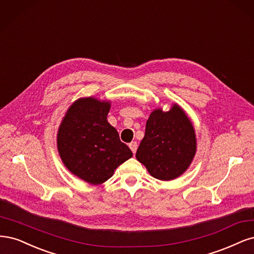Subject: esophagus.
<instances>
[{"label": "esophagus", "instance_id": "34e87169", "mask_svg": "<svg viewBox=\"0 0 254 254\" xmlns=\"http://www.w3.org/2000/svg\"><path fill=\"white\" fill-rule=\"evenodd\" d=\"M128 146H129V149L132 150L133 154H135V153H136V151H137V148H138V144H137V142H136V141H132V142H130V143L128 144Z\"/></svg>", "mask_w": 254, "mask_h": 254}]
</instances>
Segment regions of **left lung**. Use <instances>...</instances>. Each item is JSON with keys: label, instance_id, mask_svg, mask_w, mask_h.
I'll use <instances>...</instances> for the list:
<instances>
[{"label": "left lung", "instance_id": "1", "mask_svg": "<svg viewBox=\"0 0 254 254\" xmlns=\"http://www.w3.org/2000/svg\"><path fill=\"white\" fill-rule=\"evenodd\" d=\"M196 149L192 121L181 105L173 103L167 112L158 108L151 113L136 158L154 178L169 182L189 169Z\"/></svg>", "mask_w": 254, "mask_h": 254}]
</instances>
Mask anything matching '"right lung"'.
I'll use <instances>...</instances> for the list:
<instances>
[{
  "mask_svg": "<svg viewBox=\"0 0 254 254\" xmlns=\"http://www.w3.org/2000/svg\"><path fill=\"white\" fill-rule=\"evenodd\" d=\"M109 100L79 98L65 113L57 134V148L71 174L91 185H101L133 156L108 121Z\"/></svg>",
  "mask_w": 254,
  "mask_h": 254,
  "instance_id": "add662e5",
  "label": "right lung"
}]
</instances>
